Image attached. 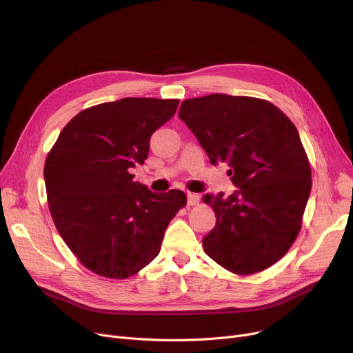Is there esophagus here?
<instances>
[{
    "mask_svg": "<svg viewBox=\"0 0 353 353\" xmlns=\"http://www.w3.org/2000/svg\"><path fill=\"white\" fill-rule=\"evenodd\" d=\"M199 201H200L199 194H194V193L188 194V205L189 206H196V205H199Z\"/></svg>",
    "mask_w": 353,
    "mask_h": 353,
    "instance_id": "1",
    "label": "esophagus"
}]
</instances>
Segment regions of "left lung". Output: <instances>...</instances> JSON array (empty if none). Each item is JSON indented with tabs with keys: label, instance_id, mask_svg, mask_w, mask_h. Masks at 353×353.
I'll return each instance as SVG.
<instances>
[{
	"label": "left lung",
	"instance_id": "1",
	"mask_svg": "<svg viewBox=\"0 0 353 353\" xmlns=\"http://www.w3.org/2000/svg\"><path fill=\"white\" fill-rule=\"evenodd\" d=\"M179 117L212 164H229L239 188L230 196H203L216 213V226L203 237L205 252L236 274L274 265L298 237L312 189L294 124L266 100L228 94L184 100Z\"/></svg>",
	"mask_w": 353,
	"mask_h": 353
}]
</instances>
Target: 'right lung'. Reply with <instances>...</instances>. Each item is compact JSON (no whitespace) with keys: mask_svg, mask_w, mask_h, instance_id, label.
Here are the masks:
<instances>
[{"mask_svg":"<svg viewBox=\"0 0 353 353\" xmlns=\"http://www.w3.org/2000/svg\"><path fill=\"white\" fill-rule=\"evenodd\" d=\"M179 100L134 99L85 108L50 150L44 180L60 236L88 270L127 279L159 254L164 232L186 206L181 190L153 193L133 180L150 137L169 121Z\"/></svg>","mask_w":353,"mask_h":353,"instance_id":"1","label":"right lung"}]
</instances>
